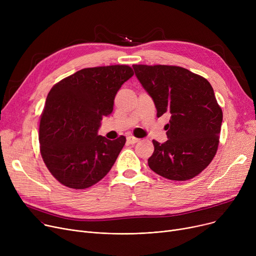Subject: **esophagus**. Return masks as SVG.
<instances>
[{
  "instance_id": "esophagus-1",
  "label": "esophagus",
  "mask_w": 256,
  "mask_h": 256,
  "mask_svg": "<svg viewBox=\"0 0 256 256\" xmlns=\"http://www.w3.org/2000/svg\"><path fill=\"white\" fill-rule=\"evenodd\" d=\"M126 140H128V142L130 144H135V143L139 142L140 139L135 138V137H132V136H128V137H126Z\"/></svg>"
}]
</instances>
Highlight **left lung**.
<instances>
[{"instance_id":"1","label":"left lung","mask_w":256,"mask_h":256,"mask_svg":"<svg viewBox=\"0 0 256 256\" xmlns=\"http://www.w3.org/2000/svg\"><path fill=\"white\" fill-rule=\"evenodd\" d=\"M156 108L168 113V140H154L150 168L171 180L195 178L212 162L219 145L223 114L208 80L180 66L132 65Z\"/></svg>"}]
</instances>
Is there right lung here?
Masks as SVG:
<instances>
[{"instance_id":"1","label":"right lung","mask_w":256,"mask_h":256,"mask_svg":"<svg viewBox=\"0 0 256 256\" xmlns=\"http://www.w3.org/2000/svg\"><path fill=\"white\" fill-rule=\"evenodd\" d=\"M134 72L126 65L84 68L65 78L48 94L39 126L44 162L59 182L86 189L104 178L126 137L98 136L102 117L113 112L118 90Z\"/></svg>"}]
</instances>
